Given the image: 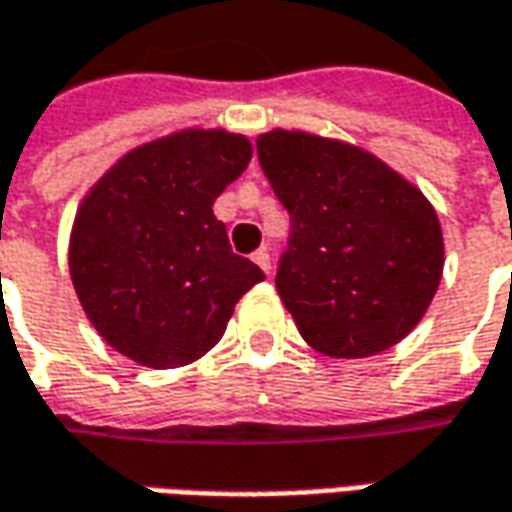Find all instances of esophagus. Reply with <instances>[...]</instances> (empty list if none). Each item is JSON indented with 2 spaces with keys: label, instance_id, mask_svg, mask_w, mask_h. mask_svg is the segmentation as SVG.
<instances>
[{
  "label": "esophagus",
  "instance_id": "obj_1",
  "mask_svg": "<svg viewBox=\"0 0 512 512\" xmlns=\"http://www.w3.org/2000/svg\"><path fill=\"white\" fill-rule=\"evenodd\" d=\"M252 260H255L257 266H260L266 274L272 272V255H269V249H266V246H260L255 255H252Z\"/></svg>",
  "mask_w": 512,
  "mask_h": 512
}]
</instances>
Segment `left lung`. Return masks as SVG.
Returning <instances> with one entry per match:
<instances>
[{
    "mask_svg": "<svg viewBox=\"0 0 512 512\" xmlns=\"http://www.w3.org/2000/svg\"><path fill=\"white\" fill-rule=\"evenodd\" d=\"M257 158L291 215L274 286L303 340L360 360L408 337L445 266L422 189L374 152L303 130L257 135Z\"/></svg>",
    "mask_w": 512,
    "mask_h": 512,
    "instance_id": "8db88e82",
    "label": "left lung"
}]
</instances>
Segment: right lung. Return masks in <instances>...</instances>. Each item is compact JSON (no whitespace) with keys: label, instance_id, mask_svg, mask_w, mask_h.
<instances>
[{"label":"right lung","instance_id":"obj_1","mask_svg":"<svg viewBox=\"0 0 512 512\" xmlns=\"http://www.w3.org/2000/svg\"><path fill=\"white\" fill-rule=\"evenodd\" d=\"M252 161V141L189 127L121 155L79 203L70 277L104 343L147 368L215 348L263 272L232 252L212 203Z\"/></svg>","mask_w":512,"mask_h":512}]
</instances>
